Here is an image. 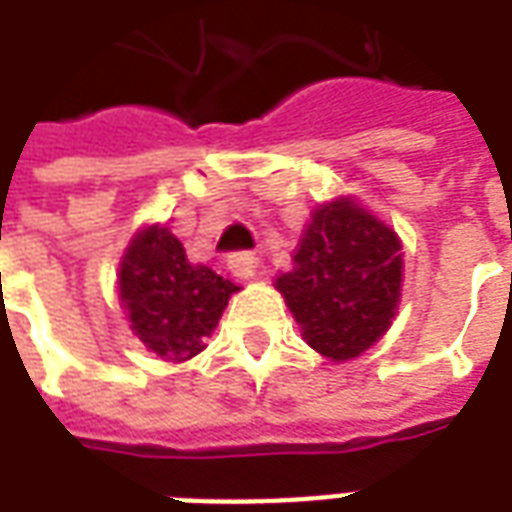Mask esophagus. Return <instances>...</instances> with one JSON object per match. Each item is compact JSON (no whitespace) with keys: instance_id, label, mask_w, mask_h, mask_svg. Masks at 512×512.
Masks as SVG:
<instances>
[{"instance_id":"esophagus-1","label":"esophagus","mask_w":512,"mask_h":512,"mask_svg":"<svg viewBox=\"0 0 512 512\" xmlns=\"http://www.w3.org/2000/svg\"><path fill=\"white\" fill-rule=\"evenodd\" d=\"M230 268H233L235 277L241 279H252L255 277L257 271V257L252 255V252H235V255H230Z\"/></svg>"}]
</instances>
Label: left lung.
I'll return each instance as SVG.
<instances>
[{"label":"left lung","instance_id":"8db88e82","mask_svg":"<svg viewBox=\"0 0 512 512\" xmlns=\"http://www.w3.org/2000/svg\"><path fill=\"white\" fill-rule=\"evenodd\" d=\"M274 288L299 323L304 343L332 362H351L389 332L403 288V244L354 197L312 211L293 268Z\"/></svg>","mask_w":512,"mask_h":512}]
</instances>
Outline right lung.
Here are the masks:
<instances>
[{
	"label": "right lung",
	"mask_w": 512,
	"mask_h": 512,
	"mask_svg": "<svg viewBox=\"0 0 512 512\" xmlns=\"http://www.w3.org/2000/svg\"><path fill=\"white\" fill-rule=\"evenodd\" d=\"M120 304L131 332L164 362H186L205 348L238 285L213 268L191 263L164 224L131 238L117 271Z\"/></svg>",
	"instance_id": "add662e5"
}]
</instances>
